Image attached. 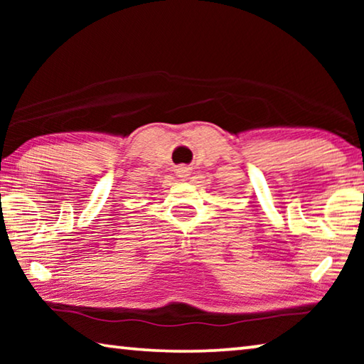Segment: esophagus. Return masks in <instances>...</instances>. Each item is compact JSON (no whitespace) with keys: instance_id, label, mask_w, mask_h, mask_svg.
<instances>
[{"instance_id":"obj_1","label":"esophagus","mask_w":364,"mask_h":364,"mask_svg":"<svg viewBox=\"0 0 364 364\" xmlns=\"http://www.w3.org/2000/svg\"><path fill=\"white\" fill-rule=\"evenodd\" d=\"M176 175L180 178H186V176H189V168L188 167H178Z\"/></svg>"}]
</instances>
